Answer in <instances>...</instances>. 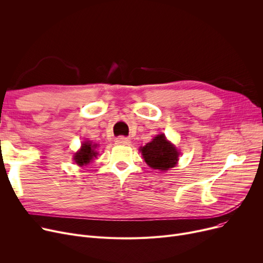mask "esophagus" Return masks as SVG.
I'll use <instances>...</instances> for the list:
<instances>
[{"mask_svg":"<svg viewBox=\"0 0 263 263\" xmlns=\"http://www.w3.org/2000/svg\"><path fill=\"white\" fill-rule=\"evenodd\" d=\"M115 143H116L117 145H123V146H126V145H129V144H130V140L127 139V137H124V136H118L117 139L115 140Z\"/></svg>","mask_w":263,"mask_h":263,"instance_id":"34e87169","label":"esophagus"}]
</instances>
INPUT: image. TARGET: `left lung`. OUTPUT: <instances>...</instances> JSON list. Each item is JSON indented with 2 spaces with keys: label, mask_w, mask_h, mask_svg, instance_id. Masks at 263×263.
Returning <instances> with one entry per match:
<instances>
[{
  "label": "left lung",
  "mask_w": 263,
  "mask_h": 263,
  "mask_svg": "<svg viewBox=\"0 0 263 263\" xmlns=\"http://www.w3.org/2000/svg\"><path fill=\"white\" fill-rule=\"evenodd\" d=\"M140 151L148 166L162 172L175 167L180 155L163 133L158 134L150 143L141 147Z\"/></svg>",
  "instance_id": "8db88e82"
}]
</instances>
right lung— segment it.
<instances>
[{"label": "right lung", "mask_w": 263, "mask_h": 263, "mask_svg": "<svg viewBox=\"0 0 263 263\" xmlns=\"http://www.w3.org/2000/svg\"><path fill=\"white\" fill-rule=\"evenodd\" d=\"M97 144H92L90 141L83 142L80 150H78L73 156L74 162L79 166H84V165L89 164L95 158L98 156V153L96 151Z\"/></svg>", "instance_id": "right-lung-1"}]
</instances>
